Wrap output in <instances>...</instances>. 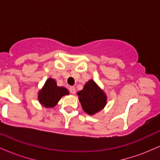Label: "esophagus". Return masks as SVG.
Here are the masks:
<instances>
[{"label":"esophagus","instance_id":"1","mask_svg":"<svg viewBox=\"0 0 160 160\" xmlns=\"http://www.w3.org/2000/svg\"><path fill=\"white\" fill-rule=\"evenodd\" d=\"M69 90L71 92V94H75V93H76V89H75L74 86H71V87L69 88Z\"/></svg>","mask_w":160,"mask_h":160}]
</instances>
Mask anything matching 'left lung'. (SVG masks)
Listing matches in <instances>:
<instances>
[{
    "mask_svg": "<svg viewBox=\"0 0 160 160\" xmlns=\"http://www.w3.org/2000/svg\"><path fill=\"white\" fill-rule=\"evenodd\" d=\"M78 95L82 109L89 115L102 111L107 104L105 93L92 80L86 82L83 89L78 92Z\"/></svg>",
    "mask_w": 160,
    "mask_h": 160,
    "instance_id": "left-lung-1",
    "label": "left lung"
}]
</instances>
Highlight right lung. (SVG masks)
Segmentation results:
<instances>
[{
    "label": "right lung",
    "mask_w": 160,
    "mask_h": 160,
    "mask_svg": "<svg viewBox=\"0 0 160 160\" xmlns=\"http://www.w3.org/2000/svg\"><path fill=\"white\" fill-rule=\"evenodd\" d=\"M68 94L69 92L66 88L58 86L54 79L49 78L41 90L38 92V100L44 107L53 108L62 96Z\"/></svg>",
    "instance_id": "1"
}]
</instances>
